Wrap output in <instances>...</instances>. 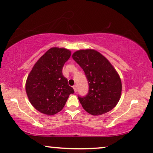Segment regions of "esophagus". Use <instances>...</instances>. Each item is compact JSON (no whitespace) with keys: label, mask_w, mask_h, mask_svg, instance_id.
Instances as JSON below:
<instances>
[{"label":"esophagus","mask_w":153,"mask_h":153,"mask_svg":"<svg viewBox=\"0 0 153 153\" xmlns=\"http://www.w3.org/2000/svg\"><path fill=\"white\" fill-rule=\"evenodd\" d=\"M73 88H74V91L75 93H76V92L77 91V87H76V85H74V86H73Z\"/></svg>","instance_id":"obj_1"}]
</instances>
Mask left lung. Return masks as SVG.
I'll list each match as a JSON object with an SVG mask.
<instances>
[{
	"label": "left lung",
	"mask_w": 153,
	"mask_h": 153,
	"mask_svg": "<svg viewBox=\"0 0 153 153\" xmlns=\"http://www.w3.org/2000/svg\"><path fill=\"white\" fill-rule=\"evenodd\" d=\"M72 58L84 71L88 81V95L78 97L83 109L93 116L112 110L120 100L122 92V83L116 69L94 49L78 50Z\"/></svg>",
	"instance_id": "1"
}]
</instances>
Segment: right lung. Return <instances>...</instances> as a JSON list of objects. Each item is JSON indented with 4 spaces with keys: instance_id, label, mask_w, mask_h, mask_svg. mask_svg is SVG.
I'll return each instance as SVG.
<instances>
[{
    "instance_id": "1",
    "label": "right lung",
    "mask_w": 153,
    "mask_h": 153,
    "mask_svg": "<svg viewBox=\"0 0 153 153\" xmlns=\"http://www.w3.org/2000/svg\"><path fill=\"white\" fill-rule=\"evenodd\" d=\"M71 56L65 48L52 47L35 62L26 82L27 96L33 107L52 116L63 108L74 90L62 75L64 64Z\"/></svg>"
}]
</instances>
